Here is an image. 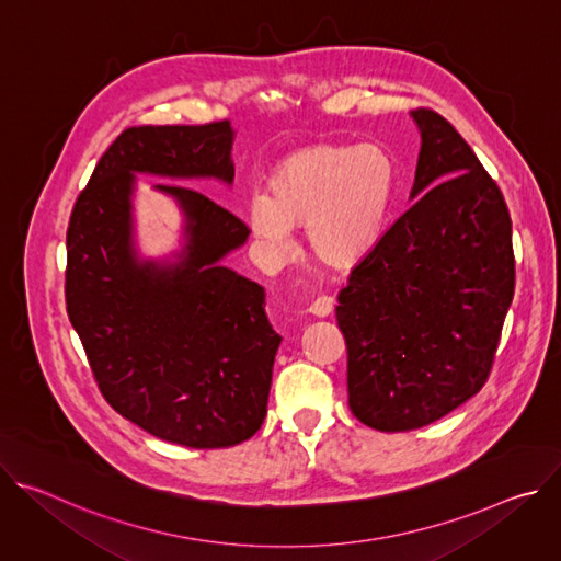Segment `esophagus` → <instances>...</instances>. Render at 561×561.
<instances>
[{
    "label": "esophagus",
    "mask_w": 561,
    "mask_h": 561,
    "mask_svg": "<svg viewBox=\"0 0 561 561\" xmlns=\"http://www.w3.org/2000/svg\"><path fill=\"white\" fill-rule=\"evenodd\" d=\"M333 299L331 297H317L310 306H308V312L314 314V317H329L333 312Z\"/></svg>",
    "instance_id": "34e87169"
}]
</instances>
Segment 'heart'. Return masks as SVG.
<instances>
[{
	"mask_svg": "<svg viewBox=\"0 0 561 561\" xmlns=\"http://www.w3.org/2000/svg\"><path fill=\"white\" fill-rule=\"evenodd\" d=\"M394 188V162L377 144H310L275 169L268 193H253L251 232L273 257L295 251L293 226L306 224L310 253L329 266L357 264L381 234Z\"/></svg>",
	"mask_w": 561,
	"mask_h": 561,
	"instance_id": "b5f03b06",
	"label": "heart"
}]
</instances>
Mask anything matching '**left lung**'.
<instances>
[{"instance_id": "8db88e82", "label": "left lung", "mask_w": 561, "mask_h": 561, "mask_svg": "<svg viewBox=\"0 0 561 561\" xmlns=\"http://www.w3.org/2000/svg\"><path fill=\"white\" fill-rule=\"evenodd\" d=\"M411 117L422 137L413 204L351 271L335 308L348 407L386 433L433 424L479 392L515 293L502 191L442 115Z\"/></svg>"}]
</instances>
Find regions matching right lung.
Returning <instances> with one entry per match:
<instances>
[{"instance_id": "add662e5", "label": "right lung", "mask_w": 561, "mask_h": 561, "mask_svg": "<svg viewBox=\"0 0 561 561\" xmlns=\"http://www.w3.org/2000/svg\"><path fill=\"white\" fill-rule=\"evenodd\" d=\"M228 122L126 128L77 197L68 232L66 310L106 402L146 433L188 448H226L266 417L282 337L264 288L224 266L249 228L188 180L232 184ZM137 174L181 208L183 247L141 259L134 242Z\"/></svg>"}]
</instances>
